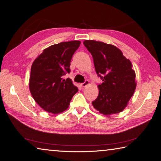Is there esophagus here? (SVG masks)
Returning a JSON list of instances; mask_svg holds the SVG:
<instances>
[{
  "instance_id": "1",
  "label": "esophagus",
  "mask_w": 161,
  "mask_h": 161,
  "mask_svg": "<svg viewBox=\"0 0 161 161\" xmlns=\"http://www.w3.org/2000/svg\"><path fill=\"white\" fill-rule=\"evenodd\" d=\"M89 80H85V81H84V83H81L80 84V85H81V87H85V86H87V85H89Z\"/></svg>"
}]
</instances>
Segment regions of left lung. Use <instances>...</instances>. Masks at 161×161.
<instances>
[{"mask_svg":"<svg viewBox=\"0 0 161 161\" xmlns=\"http://www.w3.org/2000/svg\"><path fill=\"white\" fill-rule=\"evenodd\" d=\"M91 53L96 72L103 83L98 85L94 108L105 115L119 113L125 109L135 91L136 74L129 59L119 48L96 41H85Z\"/></svg>","mask_w":161,"mask_h":161,"instance_id":"8db88e82","label":"left lung"}]
</instances>
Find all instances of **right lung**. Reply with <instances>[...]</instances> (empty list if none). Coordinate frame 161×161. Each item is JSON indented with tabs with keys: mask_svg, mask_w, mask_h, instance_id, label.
<instances>
[{
	"mask_svg": "<svg viewBox=\"0 0 161 161\" xmlns=\"http://www.w3.org/2000/svg\"><path fill=\"white\" fill-rule=\"evenodd\" d=\"M80 41L60 42L45 49L31 67L30 90L35 101L47 112L58 114L66 110L78 91L70 78V62Z\"/></svg>",
	"mask_w": 161,
	"mask_h": 161,
	"instance_id": "1",
	"label": "right lung"
}]
</instances>
